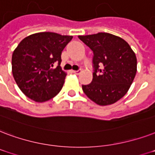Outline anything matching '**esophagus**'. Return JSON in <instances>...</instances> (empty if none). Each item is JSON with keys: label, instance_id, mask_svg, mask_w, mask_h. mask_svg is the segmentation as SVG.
Returning a JSON list of instances; mask_svg holds the SVG:
<instances>
[{"label": "esophagus", "instance_id": "esophagus-1", "mask_svg": "<svg viewBox=\"0 0 155 155\" xmlns=\"http://www.w3.org/2000/svg\"><path fill=\"white\" fill-rule=\"evenodd\" d=\"M81 70H72V73L74 74H77V75H78V74H81Z\"/></svg>", "mask_w": 155, "mask_h": 155}]
</instances>
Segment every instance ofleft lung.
<instances>
[{
    "label": "left lung",
    "mask_w": 155,
    "mask_h": 155,
    "mask_svg": "<svg viewBox=\"0 0 155 155\" xmlns=\"http://www.w3.org/2000/svg\"><path fill=\"white\" fill-rule=\"evenodd\" d=\"M78 38L93 51V79L82 85L86 96L100 106L116 103L129 91L137 73V57L125 40L100 32Z\"/></svg>",
    "instance_id": "8db88e82"
}]
</instances>
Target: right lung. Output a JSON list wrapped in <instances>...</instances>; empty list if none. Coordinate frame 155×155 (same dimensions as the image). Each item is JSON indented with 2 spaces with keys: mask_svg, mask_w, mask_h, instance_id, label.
Returning a JSON list of instances; mask_svg holds the SVG:
<instances>
[{
  "mask_svg": "<svg viewBox=\"0 0 155 155\" xmlns=\"http://www.w3.org/2000/svg\"><path fill=\"white\" fill-rule=\"evenodd\" d=\"M72 39L70 35L39 32L19 43L12 56V73L26 96L43 103L61 91L66 77L60 66L61 52Z\"/></svg>",
  "mask_w": 155,
  "mask_h": 155,
  "instance_id": "1",
  "label": "right lung"
}]
</instances>
